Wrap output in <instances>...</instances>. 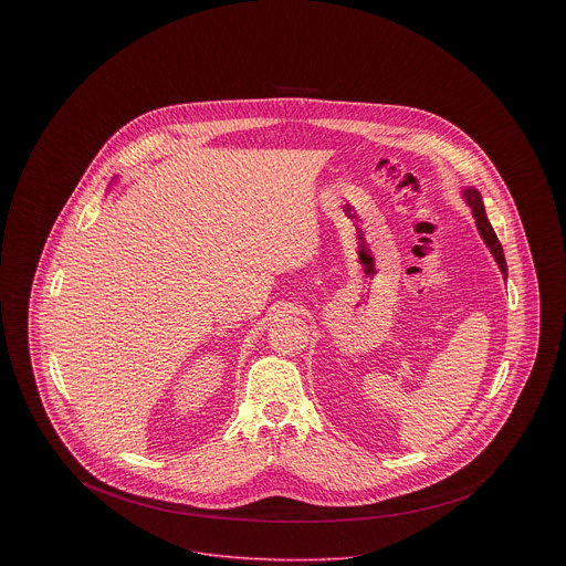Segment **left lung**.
<instances>
[{
	"mask_svg": "<svg viewBox=\"0 0 566 566\" xmlns=\"http://www.w3.org/2000/svg\"><path fill=\"white\" fill-rule=\"evenodd\" d=\"M462 198H464V200H467V205L471 207L473 218H475V224H478V231H480L482 240H484L485 245H488L490 254L494 256V261H496V265H499V270H501L503 279H507V263H505V254H503L501 243L496 240V233L492 231V227H490V222H488L482 193H480L475 187H467V189L462 191Z\"/></svg>",
	"mask_w": 566,
	"mask_h": 566,
	"instance_id": "8db88e82",
	"label": "left lung"
}]
</instances>
